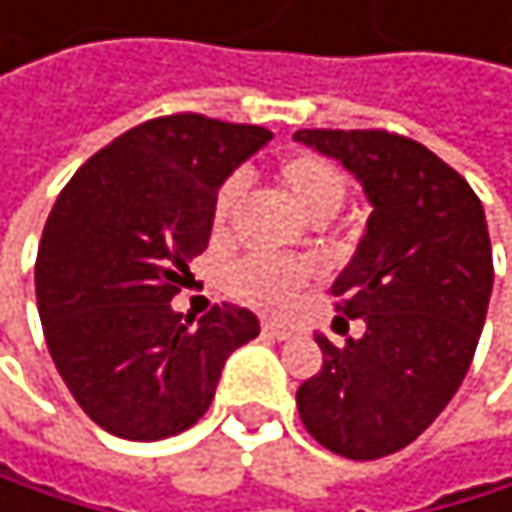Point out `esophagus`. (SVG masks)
<instances>
[{
	"mask_svg": "<svg viewBox=\"0 0 512 512\" xmlns=\"http://www.w3.org/2000/svg\"><path fill=\"white\" fill-rule=\"evenodd\" d=\"M264 334H267V338H276V341H288L291 334H294V325H285V322H273V319H267V322H264Z\"/></svg>",
	"mask_w": 512,
	"mask_h": 512,
	"instance_id": "34e87169",
	"label": "esophagus"
}]
</instances>
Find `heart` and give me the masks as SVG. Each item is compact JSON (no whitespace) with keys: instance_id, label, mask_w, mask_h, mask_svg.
I'll return each mask as SVG.
<instances>
[{"instance_id":"b5f03b06","label":"heart","mask_w":512,"mask_h":512,"mask_svg":"<svg viewBox=\"0 0 512 512\" xmlns=\"http://www.w3.org/2000/svg\"><path fill=\"white\" fill-rule=\"evenodd\" d=\"M276 184L291 199L304 218L319 221L331 218L334 211L344 205L347 196V178L344 171L316 153H291L276 165ZM242 184L239 178H227L214 196L211 221L214 230L224 233L230 224V214L239 202ZM316 276L313 261L304 258H267V254H254V258L239 261L227 273V291L239 304L258 307L267 313H282L298 291Z\"/></svg>"}]
</instances>
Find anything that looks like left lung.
Instances as JSON below:
<instances>
[{
	"instance_id": "obj_1",
	"label": "left lung",
	"mask_w": 512,
	"mask_h": 512,
	"mask_svg": "<svg viewBox=\"0 0 512 512\" xmlns=\"http://www.w3.org/2000/svg\"><path fill=\"white\" fill-rule=\"evenodd\" d=\"M338 159L371 205L365 236L331 294L365 322L298 387L307 433L350 461L415 442L458 393L488 313L491 242L479 196L424 144L390 131H294Z\"/></svg>"
}]
</instances>
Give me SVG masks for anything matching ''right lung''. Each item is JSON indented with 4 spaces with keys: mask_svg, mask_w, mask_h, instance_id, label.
<instances>
[{
    "mask_svg": "<svg viewBox=\"0 0 512 512\" xmlns=\"http://www.w3.org/2000/svg\"><path fill=\"white\" fill-rule=\"evenodd\" d=\"M270 137L199 113L150 119L57 196L36 258L39 319L64 384L107 433L156 442L190 430L230 353L258 338L245 307L193 322L171 298L208 248L218 187Z\"/></svg>",
    "mask_w": 512,
    "mask_h": 512,
    "instance_id": "obj_1",
    "label": "right lung"
}]
</instances>
